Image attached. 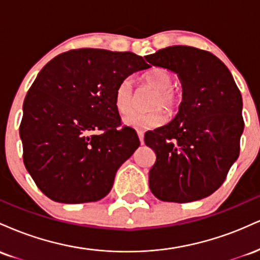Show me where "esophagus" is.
Returning <instances> with one entry per match:
<instances>
[{
  "instance_id": "1",
  "label": "esophagus",
  "mask_w": 260,
  "mask_h": 260,
  "mask_svg": "<svg viewBox=\"0 0 260 260\" xmlns=\"http://www.w3.org/2000/svg\"><path fill=\"white\" fill-rule=\"evenodd\" d=\"M138 137H139V140H140V144H144V132H142V131H138Z\"/></svg>"
}]
</instances>
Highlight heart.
<instances>
[{"label": "heart", "instance_id": "b5f03b06", "mask_svg": "<svg viewBox=\"0 0 260 260\" xmlns=\"http://www.w3.org/2000/svg\"><path fill=\"white\" fill-rule=\"evenodd\" d=\"M145 84L155 89L149 106L153 110L147 112H134L124 117V124L133 129H151L165 123L166 113L159 106L165 107L172 112L178 106L181 100L180 92L172 88L174 77L165 68H154L143 77ZM115 106L120 113H129L133 109V84L129 78L123 79L116 88ZM155 109H154L153 107Z\"/></svg>", "mask_w": 260, "mask_h": 260}]
</instances>
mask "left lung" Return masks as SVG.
Segmentation results:
<instances>
[{"label":"left lung","instance_id":"obj_1","mask_svg":"<svg viewBox=\"0 0 260 260\" xmlns=\"http://www.w3.org/2000/svg\"><path fill=\"white\" fill-rule=\"evenodd\" d=\"M145 59L177 74L182 84L174 120L144 136L156 154L149 171L150 190L162 202L209 197L240 155L244 122L234 77L215 55L192 46H169Z\"/></svg>","mask_w":260,"mask_h":260}]
</instances>
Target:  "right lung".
Wrapping results in <instances>:
<instances>
[{
    "label": "right lung",
    "mask_w": 260,
    "mask_h": 260,
    "mask_svg": "<svg viewBox=\"0 0 260 260\" xmlns=\"http://www.w3.org/2000/svg\"><path fill=\"white\" fill-rule=\"evenodd\" d=\"M149 67L132 52L79 49L39 72L23 104L19 136L25 169L45 196L79 204L109 194L117 170L140 145L133 128L120 126L116 88Z\"/></svg>",
    "instance_id": "add662e5"
}]
</instances>
